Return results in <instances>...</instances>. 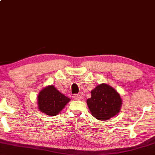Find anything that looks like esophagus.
<instances>
[{"instance_id": "esophagus-1", "label": "esophagus", "mask_w": 155, "mask_h": 155, "mask_svg": "<svg viewBox=\"0 0 155 155\" xmlns=\"http://www.w3.org/2000/svg\"><path fill=\"white\" fill-rule=\"evenodd\" d=\"M73 97L77 101H81L82 99V96L81 94H73Z\"/></svg>"}]
</instances>
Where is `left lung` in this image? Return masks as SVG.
<instances>
[{
    "mask_svg": "<svg viewBox=\"0 0 155 155\" xmlns=\"http://www.w3.org/2000/svg\"><path fill=\"white\" fill-rule=\"evenodd\" d=\"M91 97L87 104L93 116L97 120H107L117 115L122 106L120 94L113 87L104 83L92 90Z\"/></svg>",
    "mask_w": 155,
    "mask_h": 155,
    "instance_id": "8db88e82",
    "label": "left lung"
}]
</instances>
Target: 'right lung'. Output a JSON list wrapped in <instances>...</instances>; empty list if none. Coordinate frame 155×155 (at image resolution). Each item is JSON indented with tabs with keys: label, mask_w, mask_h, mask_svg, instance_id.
I'll list each match as a JSON object with an SVG mask.
<instances>
[{
	"label": "right lung",
	"mask_w": 155,
	"mask_h": 155,
	"mask_svg": "<svg viewBox=\"0 0 155 155\" xmlns=\"http://www.w3.org/2000/svg\"><path fill=\"white\" fill-rule=\"evenodd\" d=\"M70 101V98L59 92L53 85H50L39 93L38 109L45 114L54 116L58 115Z\"/></svg>",
	"instance_id": "right-lung-1"
}]
</instances>
